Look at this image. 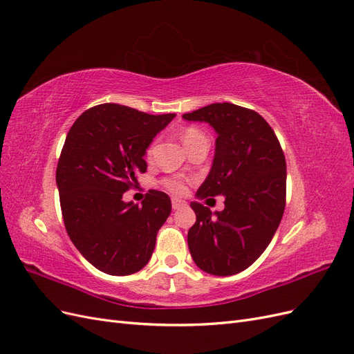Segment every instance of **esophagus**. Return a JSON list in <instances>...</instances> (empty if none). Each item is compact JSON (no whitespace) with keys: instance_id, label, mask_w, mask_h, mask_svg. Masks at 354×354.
I'll return each mask as SVG.
<instances>
[{"instance_id":"esophagus-1","label":"esophagus","mask_w":354,"mask_h":354,"mask_svg":"<svg viewBox=\"0 0 354 354\" xmlns=\"http://www.w3.org/2000/svg\"><path fill=\"white\" fill-rule=\"evenodd\" d=\"M171 203H173V209H180V208H183V207L186 205L185 201L177 199V198H173V201H171Z\"/></svg>"}]
</instances>
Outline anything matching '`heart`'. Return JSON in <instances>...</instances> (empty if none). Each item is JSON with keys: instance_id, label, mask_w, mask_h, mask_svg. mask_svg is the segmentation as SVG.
I'll return each instance as SVG.
<instances>
[{"instance_id": "obj_1", "label": "heart", "mask_w": 354, "mask_h": 354, "mask_svg": "<svg viewBox=\"0 0 354 354\" xmlns=\"http://www.w3.org/2000/svg\"><path fill=\"white\" fill-rule=\"evenodd\" d=\"M203 137H205V134H203L199 130V128H196V127L186 128V130L183 131V136H181V138H183L185 146L194 143V142H196V140H199V138H203ZM151 155H152V147L147 151V156H151ZM164 186H165L167 190H169L171 194H174V195H183V194H186V190H187L186 180L180 178V177L165 178L164 180Z\"/></svg>"}]
</instances>
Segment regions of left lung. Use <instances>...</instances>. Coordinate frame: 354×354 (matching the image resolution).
Segmentation results:
<instances>
[{"label":"left lung","instance_id":"1","mask_svg":"<svg viewBox=\"0 0 354 354\" xmlns=\"http://www.w3.org/2000/svg\"><path fill=\"white\" fill-rule=\"evenodd\" d=\"M217 131L216 155L196 196H224V209L190 207L196 221L187 233L192 259L216 276L236 274L259 259L279 227L286 201V162L264 118L233 103H212L185 113Z\"/></svg>","mask_w":354,"mask_h":354}]
</instances>
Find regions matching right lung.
<instances>
[{
  "mask_svg": "<svg viewBox=\"0 0 354 354\" xmlns=\"http://www.w3.org/2000/svg\"><path fill=\"white\" fill-rule=\"evenodd\" d=\"M174 116L103 103L85 111L66 136L56 169L63 221L84 259L103 273L133 274L151 260L171 199L149 190L137 205L122 195L146 173V149Z\"/></svg>",
  "mask_w": 354,
  "mask_h": 354,
  "instance_id": "add662e5",
  "label": "right lung"
}]
</instances>
